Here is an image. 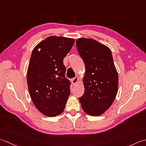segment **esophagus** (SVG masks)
Here are the masks:
<instances>
[{"mask_svg": "<svg viewBox=\"0 0 146 146\" xmlns=\"http://www.w3.org/2000/svg\"><path fill=\"white\" fill-rule=\"evenodd\" d=\"M78 81H79V78L77 77H74V78L72 79V82L73 85L76 84Z\"/></svg>", "mask_w": 146, "mask_h": 146, "instance_id": "esophagus-1", "label": "esophagus"}]
</instances>
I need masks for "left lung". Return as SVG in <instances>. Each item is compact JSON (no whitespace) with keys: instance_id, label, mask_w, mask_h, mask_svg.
I'll return each instance as SVG.
<instances>
[{"instance_id":"obj_1","label":"left lung","mask_w":146,"mask_h":146,"mask_svg":"<svg viewBox=\"0 0 146 146\" xmlns=\"http://www.w3.org/2000/svg\"><path fill=\"white\" fill-rule=\"evenodd\" d=\"M76 46L86 67L84 93L79 102L87 114L100 115L111 105L118 91V76L111 51L96 40L84 38L77 40Z\"/></svg>"}]
</instances>
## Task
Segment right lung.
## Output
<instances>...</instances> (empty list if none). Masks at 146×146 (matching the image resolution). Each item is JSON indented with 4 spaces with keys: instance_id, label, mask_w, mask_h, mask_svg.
<instances>
[{
    "instance_id": "add662e5",
    "label": "right lung",
    "mask_w": 146,
    "mask_h": 146,
    "mask_svg": "<svg viewBox=\"0 0 146 146\" xmlns=\"http://www.w3.org/2000/svg\"><path fill=\"white\" fill-rule=\"evenodd\" d=\"M74 43L72 38L49 36L32 52L27 72L29 93L36 108L48 117L62 113L70 95L63 60Z\"/></svg>"
}]
</instances>
